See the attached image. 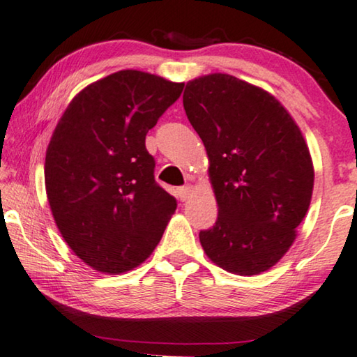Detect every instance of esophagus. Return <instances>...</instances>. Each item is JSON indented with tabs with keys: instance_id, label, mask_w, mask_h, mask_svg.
I'll return each mask as SVG.
<instances>
[{
	"instance_id": "obj_1",
	"label": "esophagus",
	"mask_w": 357,
	"mask_h": 357,
	"mask_svg": "<svg viewBox=\"0 0 357 357\" xmlns=\"http://www.w3.org/2000/svg\"><path fill=\"white\" fill-rule=\"evenodd\" d=\"M194 194V188L190 184H188V185H183V188H179L178 189V195H179V199L181 200H188L190 195Z\"/></svg>"
}]
</instances>
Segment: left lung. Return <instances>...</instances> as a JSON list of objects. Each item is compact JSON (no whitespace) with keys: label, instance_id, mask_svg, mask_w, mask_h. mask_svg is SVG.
<instances>
[{"label":"left lung","instance_id":"8db88e82","mask_svg":"<svg viewBox=\"0 0 357 357\" xmlns=\"http://www.w3.org/2000/svg\"><path fill=\"white\" fill-rule=\"evenodd\" d=\"M185 115L208 155L218 220L200 231L213 263L257 275L289 252L306 216L314 167L300 128L273 94L227 73L185 84Z\"/></svg>","mask_w":357,"mask_h":357}]
</instances>
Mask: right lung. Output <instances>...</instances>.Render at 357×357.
Listing matches in <instances>:
<instances>
[{
	"mask_svg": "<svg viewBox=\"0 0 357 357\" xmlns=\"http://www.w3.org/2000/svg\"><path fill=\"white\" fill-rule=\"evenodd\" d=\"M183 86L120 70L82 89L57 121L46 149L47 202L67 245L99 273L144 263L176 210L153 178L146 135Z\"/></svg>",
	"mask_w": 357,
	"mask_h": 357,
	"instance_id": "1",
	"label": "right lung"
}]
</instances>
